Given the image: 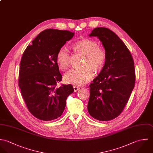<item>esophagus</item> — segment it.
Returning a JSON list of instances; mask_svg holds the SVG:
<instances>
[{
  "mask_svg": "<svg viewBox=\"0 0 153 153\" xmlns=\"http://www.w3.org/2000/svg\"><path fill=\"white\" fill-rule=\"evenodd\" d=\"M73 88H74V91L75 92L78 91L80 89V88L79 87H77V86H73Z\"/></svg>",
  "mask_w": 153,
  "mask_h": 153,
  "instance_id": "obj_1",
  "label": "esophagus"
}]
</instances>
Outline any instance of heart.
<instances>
[{
  "mask_svg": "<svg viewBox=\"0 0 153 153\" xmlns=\"http://www.w3.org/2000/svg\"><path fill=\"white\" fill-rule=\"evenodd\" d=\"M73 48L86 56L82 68L72 70L64 76L66 83L75 86H82L92 80L94 71H99L106 60V53L103 49L98 47L97 42L85 38L73 44ZM57 62L62 70H67L70 62V56L65 47L61 48L57 54Z\"/></svg>",
  "mask_w": 153,
  "mask_h": 153,
  "instance_id": "b5f03b06",
  "label": "heart"
}]
</instances>
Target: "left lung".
<instances>
[{
  "label": "left lung",
  "instance_id": "obj_1",
  "mask_svg": "<svg viewBox=\"0 0 153 153\" xmlns=\"http://www.w3.org/2000/svg\"><path fill=\"white\" fill-rule=\"evenodd\" d=\"M89 36H96L102 42L106 60L101 71L89 85L88 110L97 120L110 121L121 114L134 88V62L125 44L113 31L97 27Z\"/></svg>",
  "mask_w": 153,
  "mask_h": 153
}]
</instances>
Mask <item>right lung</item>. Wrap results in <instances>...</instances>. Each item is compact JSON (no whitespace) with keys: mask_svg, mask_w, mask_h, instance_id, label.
<instances>
[{"mask_svg":"<svg viewBox=\"0 0 153 153\" xmlns=\"http://www.w3.org/2000/svg\"><path fill=\"white\" fill-rule=\"evenodd\" d=\"M70 31H42L25 50L20 64L19 87L31 114L42 121L58 118L64 111L71 85L57 87L62 80L57 54L74 36Z\"/></svg>","mask_w":153,"mask_h":153,"instance_id":"right-lung-1","label":"right lung"}]
</instances>
